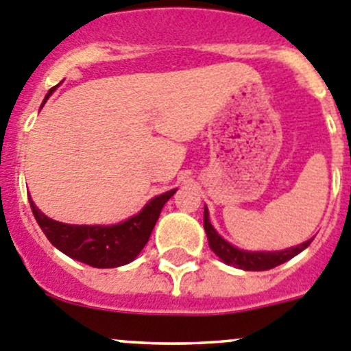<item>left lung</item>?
I'll return each mask as SVG.
<instances>
[{
  "label": "left lung",
  "mask_w": 351,
  "mask_h": 351,
  "mask_svg": "<svg viewBox=\"0 0 351 351\" xmlns=\"http://www.w3.org/2000/svg\"><path fill=\"white\" fill-rule=\"evenodd\" d=\"M204 230L207 233V240H209V247L217 257L223 262L230 264V266L238 267V269L245 271H267L273 269V267L280 266L283 262L290 261L291 257H295L297 254H300L302 250L311 245V240L304 241V243L297 245L293 248H287V250L281 252H245L240 248H234L233 245L228 243L224 238H221L216 233V230L213 228L209 221V213H207V207H204Z\"/></svg>",
  "instance_id": "1"
}]
</instances>
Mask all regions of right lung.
<instances>
[{
	"label": "right lung",
	"mask_w": 351,
	"mask_h": 351,
	"mask_svg": "<svg viewBox=\"0 0 351 351\" xmlns=\"http://www.w3.org/2000/svg\"><path fill=\"white\" fill-rule=\"evenodd\" d=\"M54 89L56 87H53L44 97L43 106ZM175 192L176 189L154 197L137 216L113 226H75V224L58 223L44 216L34 206L32 199H29V202L37 224L58 250L75 261L84 262L87 266L118 267L132 262L141 254L154 230L162 206Z\"/></svg>",
	"instance_id": "1"
}]
</instances>
